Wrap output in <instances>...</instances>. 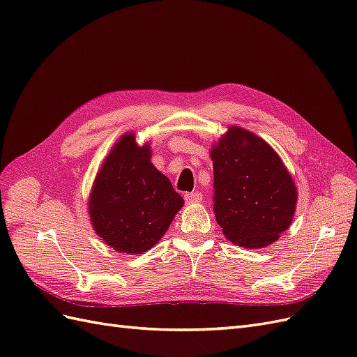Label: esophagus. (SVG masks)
<instances>
[{"label":"esophagus","instance_id":"34e87169","mask_svg":"<svg viewBox=\"0 0 357 357\" xmlns=\"http://www.w3.org/2000/svg\"><path fill=\"white\" fill-rule=\"evenodd\" d=\"M202 199V193L201 192H188L185 193V201L188 204H197V202H201Z\"/></svg>","mask_w":357,"mask_h":357}]
</instances>
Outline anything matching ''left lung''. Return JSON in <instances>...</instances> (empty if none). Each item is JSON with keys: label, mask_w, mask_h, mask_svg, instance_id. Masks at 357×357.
<instances>
[{"label": "left lung", "mask_w": 357, "mask_h": 357, "mask_svg": "<svg viewBox=\"0 0 357 357\" xmlns=\"http://www.w3.org/2000/svg\"><path fill=\"white\" fill-rule=\"evenodd\" d=\"M214 215L234 244L261 248L294 220L298 192L283 160L261 137L231 126L211 149Z\"/></svg>", "instance_id": "left-lung-1"}]
</instances>
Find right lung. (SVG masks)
Wrapping results in <instances>:
<instances>
[{"instance_id":"add662e5","label":"right lung","mask_w":357,"mask_h":357,"mask_svg":"<svg viewBox=\"0 0 357 357\" xmlns=\"http://www.w3.org/2000/svg\"><path fill=\"white\" fill-rule=\"evenodd\" d=\"M150 156V144L138 146L135 135L126 132L95 177L89 218L96 235L116 252H147L164 236L185 204Z\"/></svg>"}]
</instances>
